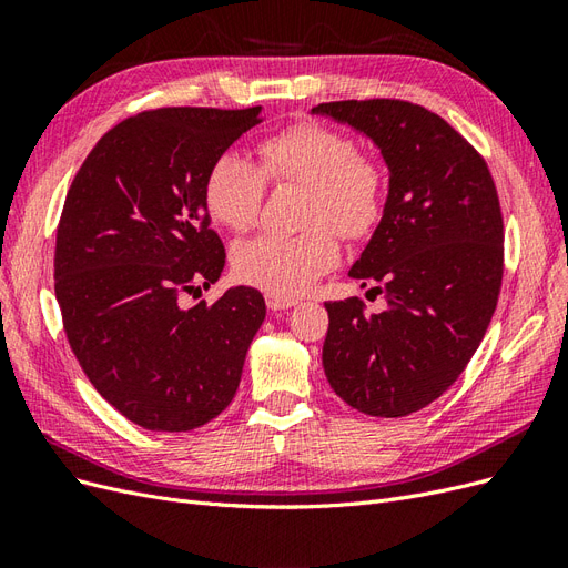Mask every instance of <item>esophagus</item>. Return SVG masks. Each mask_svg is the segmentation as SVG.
<instances>
[{
	"label": "esophagus",
	"instance_id": "1",
	"mask_svg": "<svg viewBox=\"0 0 568 568\" xmlns=\"http://www.w3.org/2000/svg\"><path fill=\"white\" fill-rule=\"evenodd\" d=\"M265 303L270 311H288V307H294L298 301L296 298H286V296H277V294H265Z\"/></svg>",
	"mask_w": 568,
	"mask_h": 568
}]
</instances>
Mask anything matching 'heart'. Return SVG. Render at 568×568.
Returning <instances> with one entry per match:
<instances>
[{
    "label": "heart",
    "instance_id": "obj_1",
    "mask_svg": "<svg viewBox=\"0 0 568 568\" xmlns=\"http://www.w3.org/2000/svg\"><path fill=\"white\" fill-rule=\"evenodd\" d=\"M261 168L239 153H222L203 180L211 220L244 234L261 220L267 182L307 186L301 234H265L232 251L236 277L267 294L294 298L338 263V239H363L384 213V175L357 153L353 136L329 125H291L257 146Z\"/></svg>",
    "mask_w": 568,
    "mask_h": 568
}]
</instances>
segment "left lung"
Here are the masks:
<instances>
[{"mask_svg":"<svg viewBox=\"0 0 568 568\" xmlns=\"http://www.w3.org/2000/svg\"><path fill=\"white\" fill-rule=\"evenodd\" d=\"M363 132L388 165V196L351 277L384 294L324 303L322 365L341 400L369 417H407L467 367L503 286V213L480 153L424 106L400 99L313 109Z\"/></svg>","mask_w":568,"mask_h":568,"instance_id":"1","label":"left lung"}]
</instances>
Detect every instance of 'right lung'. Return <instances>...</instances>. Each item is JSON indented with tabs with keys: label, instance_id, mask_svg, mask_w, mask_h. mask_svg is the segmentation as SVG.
Wrapping results in <instances>:
<instances>
[{
	"label": "right lung",
	"instance_id": "right-lung-1",
	"mask_svg": "<svg viewBox=\"0 0 568 568\" xmlns=\"http://www.w3.org/2000/svg\"><path fill=\"white\" fill-rule=\"evenodd\" d=\"M257 123L261 106L136 113L101 136L68 189L54 253L63 329L101 398L149 432L215 419L265 320L251 286L180 305L225 267L205 173Z\"/></svg>",
	"mask_w": 568,
	"mask_h": 568
}]
</instances>
